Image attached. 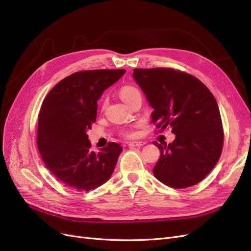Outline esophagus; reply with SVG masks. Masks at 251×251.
Masks as SVG:
<instances>
[{
	"mask_svg": "<svg viewBox=\"0 0 251 251\" xmlns=\"http://www.w3.org/2000/svg\"><path fill=\"white\" fill-rule=\"evenodd\" d=\"M144 142H141V141H132V142H130L128 143V147L130 148H140V147H142V146H144Z\"/></svg>",
	"mask_w": 251,
	"mask_h": 251,
	"instance_id": "1",
	"label": "esophagus"
}]
</instances>
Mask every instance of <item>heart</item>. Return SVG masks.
Masks as SVG:
<instances>
[{
    "mask_svg": "<svg viewBox=\"0 0 251 251\" xmlns=\"http://www.w3.org/2000/svg\"><path fill=\"white\" fill-rule=\"evenodd\" d=\"M138 92V90L134 88V87H131V86H125L120 89L119 91V95L121 97V100H123L126 103L127 101L131 100V98L136 95ZM134 135V132H127L126 133V136H133Z\"/></svg>",
    "mask_w": 251,
    "mask_h": 251,
    "instance_id": "1",
    "label": "heart"
}]
</instances>
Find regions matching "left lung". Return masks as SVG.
I'll list each match as a JSON object with an SVG mask.
<instances>
[{
    "label": "left lung",
    "instance_id": "obj_1",
    "mask_svg": "<svg viewBox=\"0 0 251 251\" xmlns=\"http://www.w3.org/2000/svg\"><path fill=\"white\" fill-rule=\"evenodd\" d=\"M133 78L153 108L159 131L172 128V143H153L160 157L154 176L165 185L184 188L202 181L223 149V127L214 95L193 75L168 68L134 69Z\"/></svg>",
    "mask_w": 251,
    "mask_h": 251
}]
</instances>
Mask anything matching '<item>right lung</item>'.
I'll use <instances>...</instances> for the list:
<instances>
[{
	"mask_svg": "<svg viewBox=\"0 0 251 251\" xmlns=\"http://www.w3.org/2000/svg\"><path fill=\"white\" fill-rule=\"evenodd\" d=\"M126 70L80 71L60 80L45 97L39 114L37 149L53 176L78 191L107 182L123 148L116 142L98 153L87 132L96 120L97 100Z\"/></svg>",
	"mask_w": 251,
	"mask_h": 251,
	"instance_id": "right-lung-1",
	"label": "right lung"
}]
</instances>
